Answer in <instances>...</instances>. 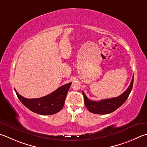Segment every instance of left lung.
<instances>
[{
  "instance_id": "obj_1",
  "label": "left lung",
  "mask_w": 147,
  "mask_h": 147,
  "mask_svg": "<svg viewBox=\"0 0 147 147\" xmlns=\"http://www.w3.org/2000/svg\"><path fill=\"white\" fill-rule=\"evenodd\" d=\"M133 82L134 76L132 77L130 86H128L127 90L121 96L111 99H102L99 101H94L88 99L85 94L82 91L84 96V104L86 107L90 112L96 114H107L113 112L121 106L127 99L130 92L132 91Z\"/></svg>"
}]
</instances>
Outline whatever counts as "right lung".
<instances>
[{
    "label": "right lung",
    "mask_w": 147,
    "mask_h": 147,
    "mask_svg": "<svg viewBox=\"0 0 147 147\" xmlns=\"http://www.w3.org/2000/svg\"><path fill=\"white\" fill-rule=\"evenodd\" d=\"M71 83L59 87L52 93L37 99H27L15 90L20 102L33 112L40 115H53L63 109L64 101Z\"/></svg>",
    "instance_id": "1"
}]
</instances>
